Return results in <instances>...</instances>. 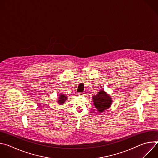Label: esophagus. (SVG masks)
I'll return each mask as SVG.
<instances>
[{"label": "esophagus", "mask_w": 158, "mask_h": 158, "mask_svg": "<svg viewBox=\"0 0 158 158\" xmlns=\"http://www.w3.org/2000/svg\"><path fill=\"white\" fill-rule=\"evenodd\" d=\"M78 94H79V96H82L84 95V93H79Z\"/></svg>", "instance_id": "34e87169"}]
</instances>
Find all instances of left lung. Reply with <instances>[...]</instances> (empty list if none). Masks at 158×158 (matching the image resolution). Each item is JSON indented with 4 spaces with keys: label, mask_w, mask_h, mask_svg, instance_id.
Returning a JSON list of instances; mask_svg holds the SVG:
<instances>
[{
    "label": "left lung",
    "mask_w": 158,
    "mask_h": 158,
    "mask_svg": "<svg viewBox=\"0 0 158 158\" xmlns=\"http://www.w3.org/2000/svg\"><path fill=\"white\" fill-rule=\"evenodd\" d=\"M95 107L99 112H102L110 107L112 104V98L104 90H100L98 94L93 97Z\"/></svg>",
    "instance_id": "8db88e82"
}]
</instances>
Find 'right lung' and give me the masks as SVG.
<instances>
[{
    "instance_id": "right-lung-1",
    "label": "right lung",
    "mask_w": 158,
    "mask_h": 158,
    "mask_svg": "<svg viewBox=\"0 0 158 158\" xmlns=\"http://www.w3.org/2000/svg\"><path fill=\"white\" fill-rule=\"evenodd\" d=\"M67 98L66 96H65L64 94H60V95L59 96V99H58V101H57L59 104H60V105L63 104L64 103V102L67 100Z\"/></svg>"
}]
</instances>
